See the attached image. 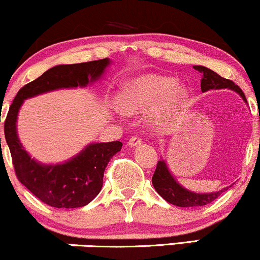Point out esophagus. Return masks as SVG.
Here are the masks:
<instances>
[{"label": "esophagus", "instance_id": "obj_1", "mask_svg": "<svg viewBox=\"0 0 260 260\" xmlns=\"http://www.w3.org/2000/svg\"><path fill=\"white\" fill-rule=\"evenodd\" d=\"M141 144H142V139L139 138V136H133V138H130L129 140V146H131V147H135V146L141 145Z\"/></svg>", "mask_w": 260, "mask_h": 260}]
</instances>
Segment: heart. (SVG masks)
Returning <instances> with one entry per match:
<instances>
[{
	"label": "heart",
	"mask_w": 260,
	"mask_h": 260,
	"mask_svg": "<svg viewBox=\"0 0 260 260\" xmlns=\"http://www.w3.org/2000/svg\"><path fill=\"white\" fill-rule=\"evenodd\" d=\"M189 97L183 84H176L173 77L148 74L127 81L119 94L124 112L136 113L150 109L152 124L162 126L178 114Z\"/></svg>",
	"instance_id": "obj_1"
}]
</instances>
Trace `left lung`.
<instances>
[{
  "mask_svg": "<svg viewBox=\"0 0 260 260\" xmlns=\"http://www.w3.org/2000/svg\"><path fill=\"white\" fill-rule=\"evenodd\" d=\"M195 70L203 74L201 78V92L212 91V89H222L229 88L232 91L237 92L241 95L242 99L247 103V99L244 93L237 84H235L231 80H226V78L221 77L216 72L212 70L208 69L204 66H194ZM152 184L158 193L169 204H173L176 206L180 208H193V206H203L208 205V204L214 201L216 198L220 197L224 190L229 189V186L223 188L222 190L214 191V193L208 194H198L194 191L188 190V189L183 188L179 183L174 179L172 173L169 172L167 167V163L165 159L157 162L156 171H154L152 177Z\"/></svg>",
  "mask_w": 260,
  "mask_h": 260,
  "instance_id": "obj_1",
  "label": "left lung"
}]
</instances>
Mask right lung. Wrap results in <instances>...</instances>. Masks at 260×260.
Returning <instances> with one entry per match:
<instances>
[{
	"instance_id": "right-lung-1",
	"label": "right lung",
	"mask_w": 260,
	"mask_h": 260,
	"mask_svg": "<svg viewBox=\"0 0 260 260\" xmlns=\"http://www.w3.org/2000/svg\"><path fill=\"white\" fill-rule=\"evenodd\" d=\"M109 62V59H102L51 67L19 89L6 116L5 138L17 178L38 199L52 208H82L91 203L103 185L108 162L121 150L122 144L120 141L89 144L65 163L43 165L29 156L17 135L19 108L24 99L42 93L86 87L88 83L95 82L104 74Z\"/></svg>"
}]
</instances>
